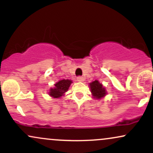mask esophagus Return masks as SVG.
Here are the masks:
<instances>
[{
    "instance_id": "1",
    "label": "esophagus",
    "mask_w": 153,
    "mask_h": 153,
    "mask_svg": "<svg viewBox=\"0 0 153 153\" xmlns=\"http://www.w3.org/2000/svg\"><path fill=\"white\" fill-rule=\"evenodd\" d=\"M77 80H78V82H82L84 81V78L82 76H78V78H77Z\"/></svg>"
}]
</instances>
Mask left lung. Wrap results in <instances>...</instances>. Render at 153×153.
Listing matches in <instances>:
<instances>
[{
  "mask_svg": "<svg viewBox=\"0 0 153 153\" xmlns=\"http://www.w3.org/2000/svg\"><path fill=\"white\" fill-rule=\"evenodd\" d=\"M92 96L94 99H101L106 95V88L98 80H94L89 84Z\"/></svg>",
  "mask_w": 153,
  "mask_h": 153,
  "instance_id": "left-lung-1",
  "label": "left lung"
}]
</instances>
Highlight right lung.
I'll list each match as a JSON object with an SVG mask.
<instances>
[{
    "mask_svg": "<svg viewBox=\"0 0 153 153\" xmlns=\"http://www.w3.org/2000/svg\"><path fill=\"white\" fill-rule=\"evenodd\" d=\"M71 80H68V79H63V80H59L57 83L54 84V88H50L49 95L53 98H60L64 94L68 91V88H70V85L72 83Z\"/></svg>",
    "mask_w": 153,
    "mask_h": 153,
    "instance_id": "right-lung-1",
    "label": "right lung"
}]
</instances>
